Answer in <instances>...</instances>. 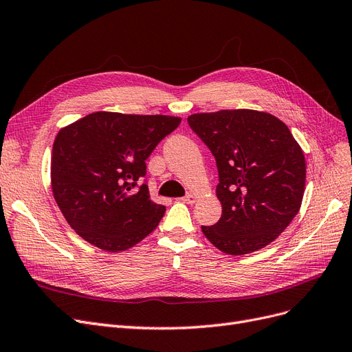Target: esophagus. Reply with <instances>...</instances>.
Returning a JSON list of instances; mask_svg holds the SVG:
<instances>
[{"label": "esophagus", "instance_id": "34e87169", "mask_svg": "<svg viewBox=\"0 0 352 352\" xmlns=\"http://www.w3.org/2000/svg\"><path fill=\"white\" fill-rule=\"evenodd\" d=\"M180 201L185 204H189V205H193L196 202V196L193 193H188L186 196H184V198H180Z\"/></svg>", "mask_w": 352, "mask_h": 352}]
</instances>
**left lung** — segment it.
Here are the masks:
<instances>
[{"label": "left lung", "instance_id": "1", "mask_svg": "<svg viewBox=\"0 0 352 352\" xmlns=\"http://www.w3.org/2000/svg\"><path fill=\"white\" fill-rule=\"evenodd\" d=\"M188 122L214 154L219 177L222 215L202 232L231 256L269 245L298 215L305 192V156L287 125L254 109L202 112Z\"/></svg>", "mask_w": 352, "mask_h": 352}]
</instances>
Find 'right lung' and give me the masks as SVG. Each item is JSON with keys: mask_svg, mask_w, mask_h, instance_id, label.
<instances>
[{"mask_svg": "<svg viewBox=\"0 0 352 352\" xmlns=\"http://www.w3.org/2000/svg\"><path fill=\"white\" fill-rule=\"evenodd\" d=\"M180 118L94 112L62 129L52 151V190L67 223L117 252L156 230L166 206L150 199L146 160Z\"/></svg>", "mask_w": 352, "mask_h": 352, "instance_id": "add662e5", "label": "right lung"}]
</instances>
